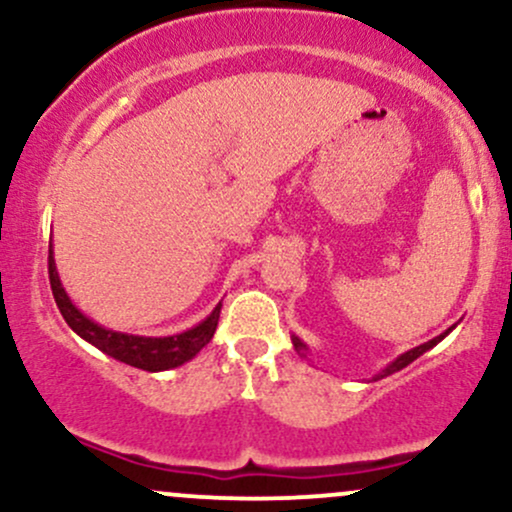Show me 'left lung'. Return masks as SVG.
<instances>
[{
    "mask_svg": "<svg viewBox=\"0 0 512 512\" xmlns=\"http://www.w3.org/2000/svg\"><path fill=\"white\" fill-rule=\"evenodd\" d=\"M455 327H457V325H452V327H448V330H445L443 334H438V337H433L431 342H426V344H419V346H414V349H409V351H404V354H399V356L395 358V361H390V363H387V366H385L383 370H380V373L375 375L373 380L387 378V375H392V373H397V370L407 368L411 361H416V358H419L421 354H426L428 349H433V346H436L438 342H443V339L448 337V334H450L452 330H455ZM291 342H293V346H296V351H298V354H301L303 358H308V354H310V351H308V344H305L301 337H296V334H291Z\"/></svg>",
    "mask_w": 512,
    "mask_h": 512,
    "instance_id": "1",
    "label": "left lung"
}]
</instances>
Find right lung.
Instances as JSON below:
<instances>
[{"label": "right lung", "instance_id": "1", "mask_svg": "<svg viewBox=\"0 0 512 512\" xmlns=\"http://www.w3.org/2000/svg\"><path fill=\"white\" fill-rule=\"evenodd\" d=\"M48 264L52 296H55L57 308H60L67 325L72 327L84 342L93 344L96 349H101L103 354L113 356L115 361L127 363V366L149 370V373H161V370L178 368L182 363L192 361V358L211 342L216 325H219L221 303L216 305L202 322H197L195 327L178 334H168V337H142V334L115 332L110 330V327L98 325L96 320H91V317L76 308L72 298H69V293L64 291L60 274H57L55 250H52V245Z\"/></svg>", "mask_w": 512, "mask_h": 512}]
</instances>
